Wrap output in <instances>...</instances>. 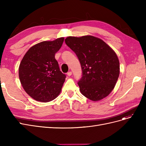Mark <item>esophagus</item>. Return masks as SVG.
Returning <instances> with one entry per match:
<instances>
[{"mask_svg":"<svg viewBox=\"0 0 146 146\" xmlns=\"http://www.w3.org/2000/svg\"><path fill=\"white\" fill-rule=\"evenodd\" d=\"M67 75H68V76L69 77H70V76H71V75H72V72H71V71H69V72H68L67 73Z\"/></svg>","mask_w":146,"mask_h":146,"instance_id":"1","label":"esophagus"}]
</instances>
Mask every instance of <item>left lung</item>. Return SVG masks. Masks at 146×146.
I'll return each mask as SVG.
<instances>
[{"label": "left lung", "instance_id": "1", "mask_svg": "<svg viewBox=\"0 0 146 146\" xmlns=\"http://www.w3.org/2000/svg\"><path fill=\"white\" fill-rule=\"evenodd\" d=\"M65 42L80 61L82 77L78 82L81 93L92 101L108 96L120 72L117 56L101 39L91 35L68 36Z\"/></svg>", "mask_w": 146, "mask_h": 146}]
</instances>
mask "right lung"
Wrapping results in <instances>:
<instances>
[{"instance_id":"right-lung-1","label":"right lung","mask_w":146,"mask_h":146,"mask_svg":"<svg viewBox=\"0 0 146 146\" xmlns=\"http://www.w3.org/2000/svg\"><path fill=\"white\" fill-rule=\"evenodd\" d=\"M64 38L42 41L31 47L19 67V77L24 90L36 101L47 102L57 98L65 81L55 55Z\"/></svg>"}]
</instances>
